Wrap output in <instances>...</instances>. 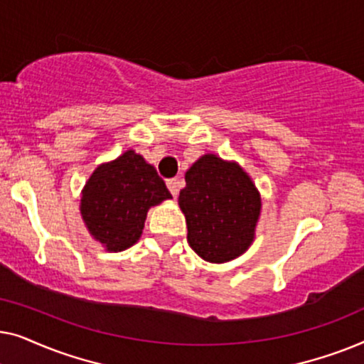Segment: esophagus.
<instances>
[{
  "label": "esophagus",
  "instance_id": "34e87169",
  "mask_svg": "<svg viewBox=\"0 0 364 364\" xmlns=\"http://www.w3.org/2000/svg\"><path fill=\"white\" fill-rule=\"evenodd\" d=\"M167 187H168V191H171L173 197L178 196V181H177V178H168Z\"/></svg>",
  "mask_w": 364,
  "mask_h": 364
}]
</instances>
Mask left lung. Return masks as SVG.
Listing matches in <instances>:
<instances>
[{
	"mask_svg": "<svg viewBox=\"0 0 364 364\" xmlns=\"http://www.w3.org/2000/svg\"><path fill=\"white\" fill-rule=\"evenodd\" d=\"M178 205L192 250L203 260L223 263L252 245L262 198L238 164L205 154L186 172Z\"/></svg>",
	"mask_w": 364,
	"mask_h": 364,
	"instance_id": "1",
	"label": "left lung"
}]
</instances>
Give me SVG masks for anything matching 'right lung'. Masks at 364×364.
Wrapping results in <instances>:
<instances>
[{
	"instance_id": "add662e5",
	"label": "right lung",
	"mask_w": 364,
	"mask_h": 364,
	"mask_svg": "<svg viewBox=\"0 0 364 364\" xmlns=\"http://www.w3.org/2000/svg\"><path fill=\"white\" fill-rule=\"evenodd\" d=\"M172 198L154 166L134 151L101 164L82 188L81 215L94 240L122 252L142 235L147 210Z\"/></svg>"
}]
</instances>
